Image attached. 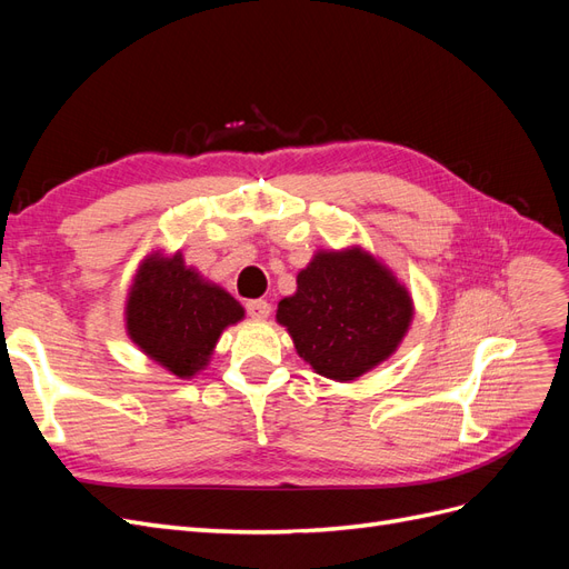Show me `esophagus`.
<instances>
[{"mask_svg": "<svg viewBox=\"0 0 569 569\" xmlns=\"http://www.w3.org/2000/svg\"><path fill=\"white\" fill-rule=\"evenodd\" d=\"M247 313L256 320H263V318L270 316V303L263 301V299H253V301L247 303Z\"/></svg>", "mask_w": 569, "mask_h": 569, "instance_id": "esophagus-1", "label": "esophagus"}]
</instances>
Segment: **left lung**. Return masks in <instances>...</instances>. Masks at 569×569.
I'll use <instances>...</instances> for the list:
<instances>
[{
    "instance_id": "obj_1",
    "label": "left lung",
    "mask_w": 569,
    "mask_h": 569,
    "mask_svg": "<svg viewBox=\"0 0 569 569\" xmlns=\"http://www.w3.org/2000/svg\"><path fill=\"white\" fill-rule=\"evenodd\" d=\"M412 313L406 284L370 251L349 247L320 249L274 318L318 375L353 382L396 353Z\"/></svg>"
}]
</instances>
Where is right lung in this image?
<instances>
[{
  "instance_id": "add662e5",
  "label": "right lung",
  "mask_w": 569,
  "mask_h": 569,
  "mask_svg": "<svg viewBox=\"0 0 569 569\" xmlns=\"http://www.w3.org/2000/svg\"><path fill=\"white\" fill-rule=\"evenodd\" d=\"M242 318V303L184 266L180 251L149 253L134 272L126 301L132 343L180 380H192L209 366L222 330Z\"/></svg>"
}]
</instances>
